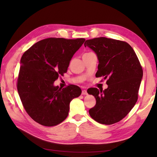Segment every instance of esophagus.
Returning a JSON list of instances; mask_svg holds the SVG:
<instances>
[{
  "label": "esophagus",
  "mask_w": 157,
  "mask_h": 157,
  "mask_svg": "<svg viewBox=\"0 0 157 157\" xmlns=\"http://www.w3.org/2000/svg\"><path fill=\"white\" fill-rule=\"evenodd\" d=\"M87 91L86 90H84L82 91V95H87Z\"/></svg>",
  "instance_id": "esophagus-1"
}]
</instances>
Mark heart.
I'll list each match as a JSON object with an SVG mask.
<instances>
[{
    "label": "heart",
    "mask_w": 157,
    "mask_h": 157,
    "mask_svg": "<svg viewBox=\"0 0 157 157\" xmlns=\"http://www.w3.org/2000/svg\"><path fill=\"white\" fill-rule=\"evenodd\" d=\"M90 53H92V52H88V53H85V54H83L82 56H85V55H88V54H90Z\"/></svg>",
    "instance_id": "b5f03b06"
}]
</instances>
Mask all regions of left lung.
Instances as JSON below:
<instances>
[{
    "label": "left lung",
    "mask_w": 157,
    "mask_h": 157,
    "mask_svg": "<svg viewBox=\"0 0 157 157\" xmlns=\"http://www.w3.org/2000/svg\"><path fill=\"white\" fill-rule=\"evenodd\" d=\"M84 46L96 54L99 64L96 77L107 78L108 85L104 90L92 88L87 91L96 100L89 114L100 124H115L137 102L143 69L134 50L126 42L99 37L86 40Z\"/></svg>",
    "instance_id": "obj_1"
}]
</instances>
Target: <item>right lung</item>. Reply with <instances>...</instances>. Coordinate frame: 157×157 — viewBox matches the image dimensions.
Returning a JSON list of instances; mask_svg holds the SVG:
<instances>
[{
	"instance_id": "1",
	"label": "right lung",
	"mask_w": 157,
	"mask_h": 157,
	"mask_svg": "<svg viewBox=\"0 0 157 157\" xmlns=\"http://www.w3.org/2000/svg\"><path fill=\"white\" fill-rule=\"evenodd\" d=\"M84 39L48 38L37 42L23 54L17 78V92L32 119L54 126L67 117L69 104L82 90L76 85L55 86L59 76L67 72L73 55Z\"/></svg>"
}]
</instances>
